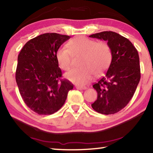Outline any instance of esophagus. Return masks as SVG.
Wrapping results in <instances>:
<instances>
[{
	"mask_svg": "<svg viewBox=\"0 0 153 153\" xmlns=\"http://www.w3.org/2000/svg\"><path fill=\"white\" fill-rule=\"evenodd\" d=\"M76 88L78 90H86V86H84V87H82V86H77Z\"/></svg>",
	"mask_w": 153,
	"mask_h": 153,
	"instance_id": "1",
	"label": "esophagus"
}]
</instances>
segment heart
Here are the masks:
<instances>
[{"label": "heart", "mask_w": 153, "mask_h": 153, "mask_svg": "<svg viewBox=\"0 0 153 153\" xmlns=\"http://www.w3.org/2000/svg\"><path fill=\"white\" fill-rule=\"evenodd\" d=\"M67 48L60 47L56 52V60L61 69L67 71L71 66V58L82 55L80 67L73 69L65 74L71 82L83 85L92 79L93 74L100 76L108 67L112 59L111 50L105 42H97L89 38L79 36L70 40Z\"/></svg>", "instance_id": "b5f03b06"}]
</instances>
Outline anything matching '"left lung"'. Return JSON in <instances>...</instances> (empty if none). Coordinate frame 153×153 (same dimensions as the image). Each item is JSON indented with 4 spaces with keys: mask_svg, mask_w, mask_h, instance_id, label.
<instances>
[{
    "mask_svg": "<svg viewBox=\"0 0 153 153\" xmlns=\"http://www.w3.org/2000/svg\"><path fill=\"white\" fill-rule=\"evenodd\" d=\"M89 37L107 41L112 53L106 76L93 85L97 98L91 106L104 115L116 113L127 105L140 82L138 52L131 41L113 31H102Z\"/></svg>",
    "mask_w": 153,
    "mask_h": 153,
    "instance_id": "left-lung-1",
    "label": "left lung"
}]
</instances>
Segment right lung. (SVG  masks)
Here are the masks:
<instances>
[{"instance_id": "right-lung-1", "label": "right lung", "mask_w": 153, "mask_h": 153, "mask_svg": "<svg viewBox=\"0 0 153 153\" xmlns=\"http://www.w3.org/2000/svg\"><path fill=\"white\" fill-rule=\"evenodd\" d=\"M69 36L43 33L29 40L18 56L16 80L25 103L39 115H51L61 108L74 88L62 71L56 52Z\"/></svg>"}]
</instances>
